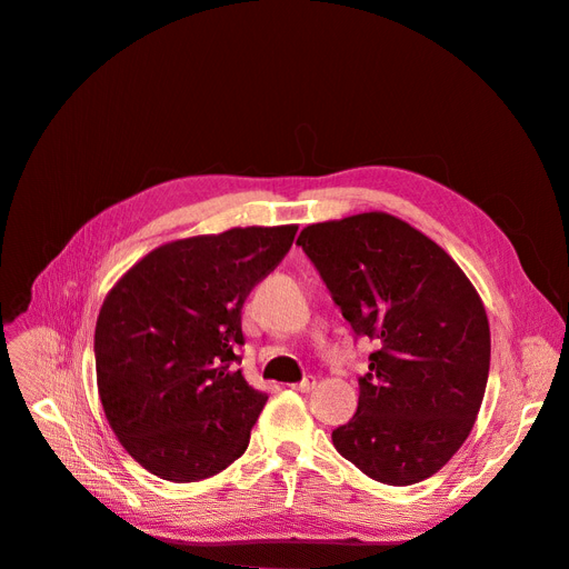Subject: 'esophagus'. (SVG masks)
Here are the masks:
<instances>
[{"mask_svg":"<svg viewBox=\"0 0 569 569\" xmlns=\"http://www.w3.org/2000/svg\"><path fill=\"white\" fill-rule=\"evenodd\" d=\"M313 387H316V378H313V376H307L302 382L292 385V390H297V392H311Z\"/></svg>","mask_w":569,"mask_h":569,"instance_id":"1","label":"esophagus"}]
</instances>
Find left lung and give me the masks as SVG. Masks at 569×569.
Here are the masks:
<instances>
[{"label": "left lung", "instance_id": "8db88e82", "mask_svg": "<svg viewBox=\"0 0 569 569\" xmlns=\"http://www.w3.org/2000/svg\"><path fill=\"white\" fill-rule=\"evenodd\" d=\"M305 249L357 337L376 343L337 452L408 487L450 461L480 412L491 360L485 305L463 269L410 223L365 212L307 226Z\"/></svg>", "mask_w": 569, "mask_h": 569}]
</instances>
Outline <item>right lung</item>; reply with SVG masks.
<instances>
[{"instance_id": "obj_1", "label": "right lung", "mask_w": 569, "mask_h": 569, "mask_svg": "<svg viewBox=\"0 0 569 569\" xmlns=\"http://www.w3.org/2000/svg\"><path fill=\"white\" fill-rule=\"evenodd\" d=\"M297 226H249L161 244L106 295L97 385L124 450L168 482H200L249 447L267 395L237 348L242 307L292 247Z\"/></svg>"}]
</instances>
